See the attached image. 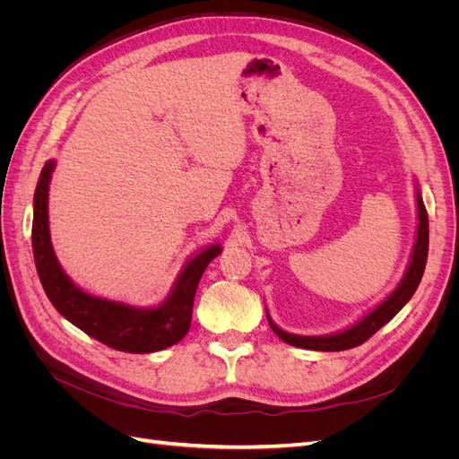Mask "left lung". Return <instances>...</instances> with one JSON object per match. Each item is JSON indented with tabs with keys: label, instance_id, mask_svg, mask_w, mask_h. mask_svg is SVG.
Returning a JSON list of instances; mask_svg holds the SVG:
<instances>
[{
	"label": "left lung",
	"instance_id": "8db88e82",
	"mask_svg": "<svg viewBox=\"0 0 459 459\" xmlns=\"http://www.w3.org/2000/svg\"><path fill=\"white\" fill-rule=\"evenodd\" d=\"M418 218H420L418 239H415L411 262H410L404 280H402V283L396 287L394 293L388 297L383 304H379V307L373 312H369L362 319V322H358L356 325H352L351 329H346L342 333H337V335L300 337V335H290V333L280 329L268 317V324H270L272 331L287 344H293V346H299V349H308V351L337 352V351L354 349V346L366 342L373 335V333H377L385 324L391 322V319L402 310V307H404V304L411 299L415 289H418V285L421 281L425 264H427V253H429V216H427V208L423 204V199L420 195H418Z\"/></svg>",
	"mask_w": 459,
	"mask_h": 459
}]
</instances>
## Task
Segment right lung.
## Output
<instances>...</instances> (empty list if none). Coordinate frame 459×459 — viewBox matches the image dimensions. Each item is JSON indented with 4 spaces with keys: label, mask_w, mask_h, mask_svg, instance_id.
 I'll return each instance as SVG.
<instances>
[{
    "label": "right lung",
    "mask_w": 459,
    "mask_h": 459,
    "mask_svg": "<svg viewBox=\"0 0 459 459\" xmlns=\"http://www.w3.org/2000/svg\"><path fill=\"white\" fill-rule=\"evenodd\" d=\"M53 169L55 162L49 160L39 174L32 220L36 270L53 307L86 335L115 351L147 354L169 349L182 341L191 325L193 299H195L199 280L208 262L220 255V247H208L187 264L178 277L172 295L159 308L137 310L126 304L91 297L68 280L53 255L48 224V191Z\"/></svg>",
    "instance_id": "1"
}]
</instances>
